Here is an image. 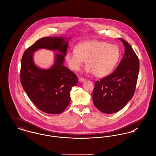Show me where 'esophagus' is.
I'll return each mask as SVG.
<instances>
[{
	"mask_svg": "<svg viewBox=\"0 0 156 156\" xmlns=\"http://www.w3.org/2000/svg\"><path fill=\"white\" fill-rule=\"evenodd\" d=\"M86 81V79H85L84 78H82V77H80L79 78V81L81 82V83H83V82H84Z\"/></svg>",
	"mask_w": 156,
	"mask_h": 156,
	"instance_id": "1",
	"label": "esophagus"
}]
</instances>
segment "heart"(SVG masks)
<instances>
[{"label": "heart", "instance_id": "b5f03b06", "mask_svg": "<svg viewBox=\"0 0 156 156\" xmlns=\"http://www.w3.org/2000/svg\"><path fill=\"white\" fill-rule=\"evenodd\" d=\"M121 57L119 47L105 41L91 40L82 42L75 48V51H68L66 61L73 71H78L86 61L87 73L100 78L110 75L117 65Z\"/></svg>", "mask_w": 156, "mask_h": 156}]
</instances>
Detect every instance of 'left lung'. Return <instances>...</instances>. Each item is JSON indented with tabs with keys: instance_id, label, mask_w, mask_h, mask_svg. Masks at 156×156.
<instances>
[{
	"instance_id": "8db88e82",
	"label": "left lung",
	"mask_w": 156,
	"mask_h": 156,
	"mask_svg": "<svg viewBox=\"0 0 156 156\" xmlns=\"http://www.w3.org/2000/svg\"><path fill=\"white\" fill-rule=\"evenodd\" d=\"M125 50L121 62L111 75L96 81L93 92L95 106L105 114H113L123 108L134 94L139 70V62L131 45L119 38Z\"/></svg>"
}]
</instances>
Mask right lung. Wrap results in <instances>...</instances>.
Returning a JSON list of instances; mask_svg holds the SVG:
<instances>
[{
  "instance_id": "right-lung-1",
  "label": "right lung",
  "mask_w": 156,
  "mask_h": 156,
  "mask_svg": "<svg viewBox=\"0 0 156 156\" xmlns=\"http://www.w3.org/2000/svg\"><path fill=\"white\" fill-rule=\"evenodd\" d=\"M69 40L64 36L42 37L28 48L22 57L21 84L32 102L47 114L63 112L70 103L71 88L78 84L76 75L63 65ZM40 49L59 52L55 55V62L48 69L35 65L33 54Z\"/></svg>"
}]
</instances>
